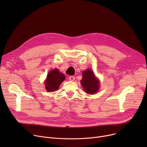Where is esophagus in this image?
<instances>
[{
  "mask_svg": "<svg viewBox=\"0 0 147 147\" xmlns=\"http://www.w3.org/2000/svg\"><path fill=\"white\" fill-rule=\"evenodd\" d=\"M69 80L70 81H74L75 80V77L73 76H71L69 77Z\"/></svg>",
  "mask_w": 147,
  "mask_h": 147,
  "instance_id": "1",
  "label": "esophagus"
}]
</instances>
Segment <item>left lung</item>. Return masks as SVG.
I'll return each instance as SVG.
<instances>
[{"instance_id": "8db88e82", "label": "left lung", "mask_w": 147, "mask_h": 147, "mask_svg": "<svg viewBox=\"0 0 147 147\" xmlns=\"http://www.w3.org/2000/svg\"><path fill=\"white\" fill-rule=\"evenodd\" d=\"M82 75L81 84L84 91L89 94H95L99 89V83L94 72L90 69H87L83 72Z\"/></svg>"}]
</instances>
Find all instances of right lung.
<instances>
[{"instance_id":"add662e5","label":"right lung","mask_w":147,"mask_h":147,"mask_svg":"<svg viewBox=\"0 0 147 147\" xmlns=\"http://www.w3.org/2000/svg\"><path fill=\"white\" fill-rule=\"evenodd\" d=\"M65 79L64 74L59 72L58 69L55 68L51 71L45 81V88L48 92H53L58 89L61 83Z\"/></svg>"}]
</instances>
